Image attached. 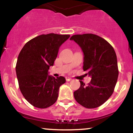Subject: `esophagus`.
<instances>
[{
    "mask_svg": "<svg viewBox=\"0 0 133 133\" xmlns=\"http://www.w3.org/2000/svg\"><path fill=\"white\" fill-rule=\"evenodd\" d=\"M65 79H66L67 81H70L72 80V79L69 77H65Z\"/></svg>",
    "mask_w": 133,
    "mask_h": 133,
    "instance_id": "1",
    "label": "esophagus"
}]
</instances>
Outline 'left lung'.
<instances>
[{"mask_svg":"<svg viewBox=\"0 0 133 133\" xmlns=\"http://www.w3.org/2000/svg\"><path fill=\"white\" fill-rule=\"evenodd\" d=\"M74 41L84 54L83 69L91 81L88 86L79 81L81 86L74 92L76 101L86 108L101 106L113 93L118 77L117 57L108 42L92 34L74 35Z\"/></svg>","mask_w":133,"mask_h":133,"instance_id":"1","label":"left lung"}]
</instances>
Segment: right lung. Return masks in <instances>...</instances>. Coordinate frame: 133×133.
Returning <instances> with one entry per match:
<instances>
[{
    "label": "right lung",
    "instance_id": "right-lung-1",
    "mask_svg": "<svg viewBox=\"0 0 133 133\" xmlns=\"http://www.w3.org/2000/svg\"><path fill=\"white\" fill-rule=\"evenodd\" d=\"M69 35L42 34L30 40L20 52L16 71L20 90L30 104L38 108H47L56 103L60 86L65 77L55 78L49 75L50 66L54 64L59 47Z\"/></svg>",
    "mask_w": 133,
    "mask_h": 133
}]
</instances>
